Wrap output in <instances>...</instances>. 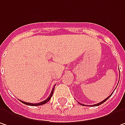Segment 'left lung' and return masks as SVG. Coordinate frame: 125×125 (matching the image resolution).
<instances>
[{"label":"left lung","instance_id":"obj_1","mask_svg":"<svg viewBox=\"0 0 125 125\" xmlns=\"http://www.w3.org/2000/svg\"><path fill=\"white\" fill-rule=\"evenodd\" d=\"M112 94H110L109 96H108V97H107V98H106L105 99H104V101H102V102H99V103H98V104H94V105H92V106H94V107H95V106H99V105H100V104H103V103H104V102H106V101L108 99H109V98L110 96H112ZM79 104H82L81 103H79ZM82 105H84V104H82ZM90 106H92V105H90Z\"/></svg>","mask_w":125,"mask_h":125}]
</instances>
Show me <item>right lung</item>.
Masks as SVG:
<instances>
[{"instance_id": "1", "label": "right lung", "mask_w": 125, "mask_h": 125, "mask_svg": "<svg viewBox=\"0 0 125 125\" xmlns=\"http://www.w3.org/2000/svg\"><path fill=\"white\" fill-rule=\"evenodd\" d=\"M54 89H55V86H53V88L52 89V91H51V94H50V95L46 99H45L44 101H43V102H40V103H36V104H33V103H28V102H23V101H21V102H23V104H27V105H30V106H39V105H42V104H46V103H47L50 99H51V96L53 95V91H54Z\"/></svg>"}]
</instances>
